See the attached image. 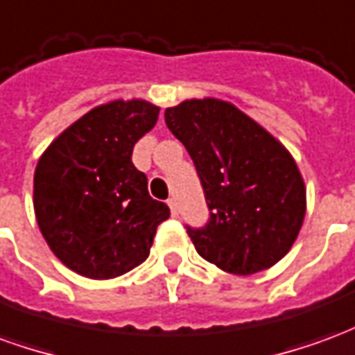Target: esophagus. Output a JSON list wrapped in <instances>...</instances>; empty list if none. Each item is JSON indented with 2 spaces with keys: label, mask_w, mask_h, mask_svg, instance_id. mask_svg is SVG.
<instances>
[{
  "label": "esophagus",
  "mask_w": 355,
  "mask_h": 355,
  "mask_svg": "<svg viewBox=\"0 0 355 355\" xmlns=\"http://www.w3.org/2000/svg\"><path fill=\"white\" fill-rule=\"evenodd\" d=\"M167 205H169V209H171V215H173V216H178L177 203H175V200H167Z\"/></svg>",
  "instance_id": "1"
}]
</instances>
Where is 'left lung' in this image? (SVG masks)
I'll list each match as a JSON object with an SVG mask.
<instances>
[{
    "instance_id": "obj_1",
    "label": "left lung",
    "mask_w": 355,
    "mask_h": 355,
    "mask_svg": "<svg viewBox=\"0 0 355 355\" xmlns=\"http://www.w3.org/2000/svg\"><path fill=\"white\" fill-rule=\"evenodd\" d=\"M165 123L188 150L211 218L186 228L196 251L228 274L251 275L289 253L306 215L297 162L274 135L218 98L165 110Z\"/></svg>"
}]
</instances>
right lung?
Returning a JSON list of instances; mask_svg holds the SVG:
<instances>
[{
    "label": "right lung",
    "instance_id": "obj_1",
    "mask_svg": "<svg viewBox=\"0 0 355 355\" xmlns=\"http://www.w3.org/2000/svg\"><path fill=\"white\" fill-rule=\"evenodd\" d=\"M148 101H112L73 121L43 152L34 173L42 236L64 266L91 279L123 275L150 254L169 207L150 198L132 148L157 121Z\"/></svg>",
    "mask_w": 355,
    "mask_h": 355
}]
</instances>
